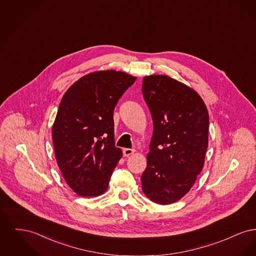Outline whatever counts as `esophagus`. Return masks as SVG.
Here are the masks:
<instances>
[{"mask_svg":"<svg viewBox=\"0 0 256 256\" xmlns=\"http://www.w3.org/2000/svg\"><path fill=\"white\" fill-rule=\"evenodd\" d=\"M135 152V150L134 148H124L122 150V154L124 156H130V154H132Z\"/></svg>","mask_w":256,"mask_h":256,"instance_id":"34e87169","label":"esophagus"}]
</instances>
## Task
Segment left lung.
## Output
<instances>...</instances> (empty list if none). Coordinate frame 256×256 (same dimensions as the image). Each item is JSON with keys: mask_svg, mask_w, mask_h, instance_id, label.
<instances>
[{"mask_svg": "<svg viewBox=\"0 0 256 256\" xmlns=\"http://www.w3.org/2000/svg\"><path fill=\"white\" fill-rule=\"evenodd\" d=\"M142 93L154 122L142 189L152 202L170 204L190 191L204 168L208 111L194 89L165 74L145 76Z\"/></svg>", "mask_w": 256, "mask_h": 256, "instance_id": "obj_1", "label": "left lung"}]
</instances>
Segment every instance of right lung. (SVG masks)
<instances>
[{"mask_svg":"<svg viewBox=\"0 0 256 256\" xmlns=\"http://www.w3.org/2000/svg\"><path fill=\"white\" fill-rule=\"evenodd\" d=\"M136 76L106 70L86 74L66 91L52 124L56 159L80 196L102 195L122 156L115 146L113 111Z\"/></svg>","mask_w":256,"mask_h":256,"instance_id":"obj_1","label":"right lung"}]
</instances>
